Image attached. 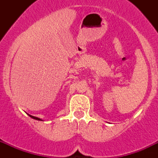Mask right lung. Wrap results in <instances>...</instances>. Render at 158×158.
Wrapping results in <instances>:
<instances>
[{
    "instance_id": "obj_1",
    "label": "right lung",
    "mask_w": 158,
    "mask_h": 158,
    "mask_svg": "<svg viewBox=\"0 0 158 158\" xmlns=\"http://www.w3.org/2000/svg\"><path fill=\"white\" fill-rule=\"evenodd\" d=\"M30 117H31L32 118H34V119H36V120H41L40 118H37V117H35V116H32V115H30Z\"/></svg>"
}]
</instances>
